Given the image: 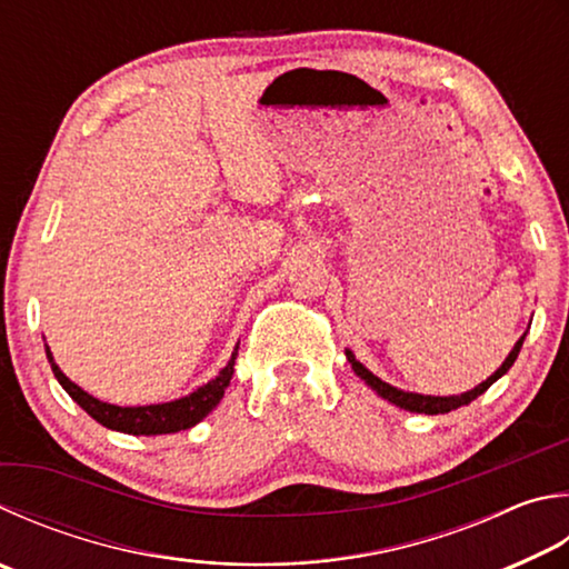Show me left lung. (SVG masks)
<instances>
[{
	"mask_svg": "<svg viewBox=\"0 0 569 569\" xmlns=\"http://www.w3.org/2000/svg\"><path fill=\"white\" fill-rule=\"evenodd\" d=\"M525 336H528V330H525L518 343L512 346L508 358L502 360V366L495 370V373L488 380H482V383H478L468 392H460V396H422V392L400 390V388L390 386V383H386V380H380L378 376L370 373V370L353 356V350H350V348H346V358H348L350 368L356 370V376L363 380L366 386H370V390H376L380 398L392 402V406H398L402 410H410V412H426V416H440V412H450V410H458L462 406H468V402H472L475 398L482 396V392L488 390L495 383V380H500L505 373H508L515 360H518V353H520V348H522Z\"/></svg>",
	"mask_w": 569,
	"mask_h": 569,
	"instance_id": "left-lung-1",
	"label": "left lung"
}]
</instances>
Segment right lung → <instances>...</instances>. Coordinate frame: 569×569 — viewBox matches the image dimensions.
Instances as JSON below:
<instances>
[{"label":"right lung","mask_w":569,"mask_h":569,"mask_svg":"<svg viewBox=\"0 0 569 569\" xmlns=\"http://www.w3.org/2000/svg\"><path fill=\"white\" fill-rule=\"evenodd\" d=\"M44 350L59 386L69 392L71 400H74L79 408H84L91 418L101 422V426L109 430L127 432V436H169V432L193 428L196 422H201L216 406H219L226 388H229L233 378L239 343H236L229 363H226L219 370V376L209 380V383L196 388L189 396L169 402H153V406H111V402L89 396L84 388H79L74 380H69L61 373V368L54 363V356H51L49 346H44Z\"/></svg>","instance_id":"add662e5"}]
</instances>
